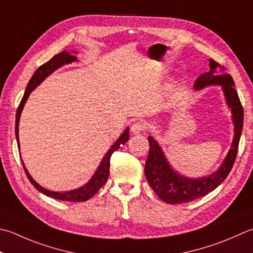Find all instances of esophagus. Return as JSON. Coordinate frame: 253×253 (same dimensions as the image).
I'll use <instances>...</instances> for the list:
<instances>
[{
  "instance_id": "1",
  "label": "esophagus",
  "mask_w": 253,
  "mask_h": 253,
  "mask_svg": "<svg viewBox=\"0 0 253 253\" xmlns=\"http://www.w3.org/2000/svg\"><path fill=\"white\" fill-rule=\"evenodd\" d=\"M146 129H147V125H146V123H143V122H136L131 126L132 133H140L142 131H145Z\"/></svg>"
}]
</instances>
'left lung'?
Instances as JSON below:
<instances>
[{
  "instance_id": "left-lung-1",
  "label": "left lung",
  "mask_w": 253,
  "mask_h": 253,
  "mask_svg": "<svg viewBox=\"0 0 253 253\" xmlns=\"http://www.w3.org/2000/svg\"><path fill=\"white\" fill-rule=\"evenodd\" d=\"M211 70L195 81V88H203L206 85H221L225 92L227 103L231 108L232 117L235 123V138L232 141L231 149L227 155L226 160L219 170L214 174L201 179H187L173 171L168 163L160 146L152 137H148L150 145L148 155L145 174L152 190L160 199L168 204H182L189 203L200 197L205 196L214 191L220 183L225 181L231 171L238 153L239 140L244 125V107L235 88V82L230 74L226 72V68L217 61L210 59Z\"/></svg>"
}]
</instances>
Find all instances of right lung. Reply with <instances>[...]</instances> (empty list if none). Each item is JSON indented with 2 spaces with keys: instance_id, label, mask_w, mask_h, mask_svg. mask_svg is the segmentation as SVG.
<instances>
[{
  "instance_id": "add662e5",
  "label": "right lung",
  "mask_w": 253,
  "mask_h": 253,
  "mask_svg": "<svg viewBox=\"0 0 253 253\" xmlns=\"http://www.w3.org/2000/svg\"><path fill=\"white\" fill-rule=\"evenodd\" d=\"M77 58L74 56H71L69 54L67 51H62L60 53L56 54V56L52 57L50 60L48 62L42 64L39 67L35 73L33 74V77L29 80L27 86H26V91L24 93V96L22 98L21 103L17 107L16 111V121H15V135H16V140H17V146L19 147V142H18V122H19V116H21L22 110L24 107V104L26 102V100L29 96V93H31L35 87H36L39 83H41L42 80H44L49 74H50L52 71L56 70L59 67L63 66L64 63H70L72 61H76ZM129 138V130L128 128L126 131L123 133V135L118 138V140L114 143L110 150L107 151L105 157L103 158V160L101 162L100 167H98L97 171L95 172V174L93 175L90 182H87L85 185L80 187L78 190H73V191H69V192H51L48 191L46 189H43L39 184H37L36 182L33 180V177L29 175L28 171L25 168L24 163L22 161V165L24 168V171L26 173V175L28 177L29 182L35 186V189H37L39 192H42V194L47 195L49 197H52L54 200H60V201H67V202H85L88 199H91L93 195H95L97 191L101 189V187L105 184V182L107 181L108 174H110V166H111V157L113 155L114 151H116L117 149H120L121 146L124 145Z\"/></svg>"
}]
</instances>
